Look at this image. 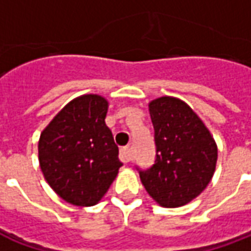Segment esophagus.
Masks as SVG:
<instances>
[{"mask_svg": "<svg viewBox=\"0 0 251 251\" xmlns=\"http://www.w3.org/2000/svg\"><path fill=\"white\" fill-rule=\"evenodd\" d=\"M120 158L122 163H129L131 160V152L129 148H121Z\"/></svg>", "mask_w": 251, "mask_h": 251, "instance_id": "esophagus-1", "label": "esophagus"}]
</instances>
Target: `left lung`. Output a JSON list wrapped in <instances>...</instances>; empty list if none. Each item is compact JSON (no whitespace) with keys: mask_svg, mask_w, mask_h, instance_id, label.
Listing matches in <instances>:
<instances>
[{"mask_svg":"<svg viewBox=\"0 0 251 251\" xmlns=\"http://www.w3.org/2000/svg\"><path fill=\"white\" fill-rule=\"evenodd\" d=\"M156 160L142 171L148 194L163 207H180L195 199L215 172L218 148L210 130L188 104L174 97L149 103Z\"/></svg>","mask_w":251,"mask_h":251,"instance_id":"obj_1","label":"left lung"}]
</instances>
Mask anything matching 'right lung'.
<instances>
[{"mask_svg": "<svg viewBox=\"0 0 251 251\" xmlns=\"http://www.w3.org/2000/svg\"><path fill=\"white\" fill-rule=\"evenodd\" d=\"M107 109L103 97L82 95L66 104L40 134L41 172L67 203L97 204L122 167L118 147L104 124Z\"/></svg>", "mask_w": 251, "mask_h": 251, "instance_id": "right-lung-1", "label": "right lung"}]
</instances>
